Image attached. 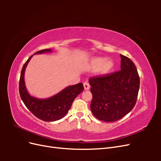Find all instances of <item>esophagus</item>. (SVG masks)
I'll return each mask as SVG.
<instances>
[{
	"label": "esophagus",
	"mask_w": 161,
	"mask_h": 161,
	"mask_svg": "<svg viewBox=\"0 0 161 161\" xmlns=\"http://www.w3.org/2000/svg\"><path fill=\"white\" fill-rule=\"evenodd\" d=\"M83 85H84V88L85 90H89L90 89V85L88 82H85L83 83Z\"/></svg>",
	"instance_id": "obj_1"
}]
</instances>
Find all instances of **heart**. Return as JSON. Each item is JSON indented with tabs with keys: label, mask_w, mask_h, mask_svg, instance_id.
Here are the masks:
<instances>
[{
	"label": "heart",
	"mask_w": 161,
	"mask_h": 161,
	"mask_svg": "<svg viewBox=\"0 0 161 161\" xmlns=\"http://www.w3.org/2000/svg\"><path fill=\"white\" fill-rule=\"evenodd\" d=\"M113 62L109 59H105L103 58H95L91 62V66L92 69H97L99 67V71L105 73L109 71L113 66Z\"/></svg>",
	"instance_id": "b5f03b06"
}]
</instances>
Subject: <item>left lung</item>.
Wrapping results in <instances>:
<instances>
[{"label":"left lung","mask_w":161,"mask_h":161,"mask_svg":"<svg viewBox=\"0 0 161 161\" xmlns=\"http://www.w3.org/2000/svg\"><path fill=\"white\" fill-rule=\"evenodd\" d=\"M121 70L91 77V109L99 120L112 122L122 118L134 108L140 88L137 69L129 58L120 54Z\"/></svg>","instance_id":"obj_1"}]
</instances>
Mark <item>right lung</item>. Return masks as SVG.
I'll use <instances>...</instances> for the list:
<instances>
[{
  "label": "right lung",
  "instance_id": "add662e5",
  "mask_svg": "<svg viewBox=\"0 0 161 161\" xmlns=\"http://www.w3.org/2000/svg\"><path fill=\"white\" fill-rule=\"evenodd\" d=\"M52 52L51 49L42 50L34 54ZM33 55L24 64L19 80V94L23 102L31 113L45 121H54L62 118L70 109L73 101L82 92L84 86L82 83L69 86L56 95L47 99H38L31 96L27 91L24 80L25 70Z\"/></svg>",
  "mask_w": 161,
  "mask_h": 161
}]
</instances>
